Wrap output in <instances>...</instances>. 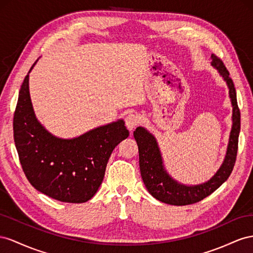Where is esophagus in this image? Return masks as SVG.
Segmentation results:
<instances>
[{
  "mask_svg": "<svg viewBox=\"0 0 253 253\" xmlns=\"http://www.w3.org/2000/svg\"><path fill=\"white\" fill-rule=\"evenodd\" d=\"M139 123H140V119L135 113H132V112L129 113L125 118V124L129 130H133V129L139 125Z\"/></svg>",
  "mask_w": 253,
  "mask_h": 253,
  "instance_id": "34e87169",
  "label": "esophagus"
}]
</instances>
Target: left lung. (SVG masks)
<instances>
[{
	"mask_svg": "<svg viewBox=\"0 0 253 253\" xmlns=\"http://www.w3.org/2000/svg\"><path fill=\"white\" fill-rule=\"evenodd\" d=\"M211 59L212 67L218 71L219 75L228 85L232 105V128L225 159L210 180L196 185L178 182L165 169L162 154L155 136L144 127H138L133 132L139 147V162L143 182L151 196L161 203L171 206H186L198 203L217 190L229 178L234 168L241 130V112L237 106L234 84L229 76L225 64L214 54H212Z\"/></svg>",
	"mask_w": 253,
	"mask_h": 253,
	"instance_id": "1",
	"label": "left lung"
}]
</instances>
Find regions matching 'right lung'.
<instances>
[{
	"mask_svg": "<svg viewBox=\"0 0 253 253\" xmlns=\"http://www.w3.org/2000/svg\"><path fill=\"white\" fill-rule=\"evenodd\" d=\"M24 78L13 115V139L20 163L36 190L62 203L82 204L97 192L108 160L118 144L128 138L125 122L118 120L73 139L57 138L36 118Z\"/></svg>",
	"mask_w": 253,
	"mask_h": 253,
	"instance_id": "1",
	"label": "right lung"
}]
</instances>
